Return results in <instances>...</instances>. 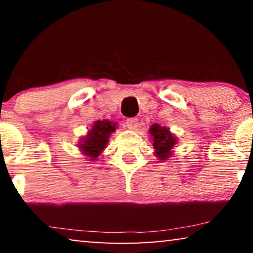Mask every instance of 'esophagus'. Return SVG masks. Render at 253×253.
<instances>
[{
  "mask_svg": "<svg viewBox=\"0 0 253 253\" xmlns=\"http://www.w3.org/2000/svg\"><path fill=\"white\" fill-rule=\"evenodd\" d=\"M126 126L129 128V129H136L138 127V120L136 118H129L126 120Z\"/></svg>",
  "mask_w": 253,
  "mask_h": 253,
  "instance_id": "esophagus-1",
  "label": "esophagus"
}]
</instances>
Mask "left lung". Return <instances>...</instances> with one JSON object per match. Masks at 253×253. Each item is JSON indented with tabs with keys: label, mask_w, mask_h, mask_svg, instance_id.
Returning <instances> with one entry per match:
<instances>
[{
	"label": "left lung",
	"mask_w": 253,
	"mask_h": 253,
	"mask_svg": "<svg viewBox=\"0 0 253 253\" xmlns=\"http://www.w3.org/2000/svg\"><path fill=\"white\" fill-rule=\"evenodd\" d=\"M149 134L154 144L155 156L159 161L165 162L173 155V149L177 144V137L170 133L169 128L154 124L149 128Z\"/></svg>",
	"instance_id": "1"
}]
</instances>
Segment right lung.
<instances>
[{"mask_svg":"<svg viewBox=\"0 0 253 253\" xmlns=\"http://www.w3.org/2000/svg\"><path fill=\"white\" fill-rule=\"evenodd\" d=\"M118 124L111 120H97L92 124L88 133L79 141L78 148L83 152L84 156L88 158L87 161H97L99 155L104 151L109 143L110 136L115 133Z\"/></svg>","mask_w":253,"mask_h":253,"instance_id":"add662e5","label":"right lung"}]
</instances>
